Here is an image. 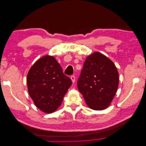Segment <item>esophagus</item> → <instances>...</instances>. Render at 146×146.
Segmentation results:
<instances>
[{
	"label": "esophagus",
	"instance_id": "1",
	"mask_svg": "<svg viewBox=\"0 0 146 146\" xmlns=\"http://www.w3.org/2000/svg\"><path fill=\"white\" fill-rule=\"evenodd\" d=\"M70 79H71L72 83H74L75 82V80H76V77H75L74 76H72L71 77H70Z\"/></svg>",
	"mask_w": 146,
	"mask_h": 146
}]
</instances>
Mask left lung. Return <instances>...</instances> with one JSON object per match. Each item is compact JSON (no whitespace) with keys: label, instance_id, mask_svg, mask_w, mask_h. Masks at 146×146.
Masks as SVG:
<instances>
[{"label":"left lung","instance_id":"left-lung-1","mask_svg":"<svg viewBox=\"0 0 146 146\" xmlns=\"http://www.w3.org/2000/svg\"><path fill=\"white\" fill-rule=\"evenodd\" d=\"M118 85L119 74L112 61L98 52L87 57L77 87L88 107L94 110L107 108Z\"/></svg>","mask_w":146,"mask_h":146}]
</instances>
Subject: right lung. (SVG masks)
I'll use <instances>...</instances> for the list:
<instances>
[{"mask_svg": "<svg viewBox=\"0 0 146 146\" xmlns=\"http://www.w3.org/2000/svg\"><path fill=\"white\" fill-rule=\"evenodd\" d=\"M27 80L29 93L35 105L46 113L54 112L60 107L72 85L55 58L49 55L35 63L29 70Z\"/></svg>", "mask_w": 146, "mask_h": 146, "instance_id": "right-lung-1", "label": "right lung"}]
</instances>
